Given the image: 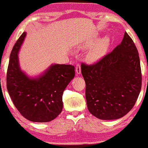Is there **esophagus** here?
<instances>
[{
  "instance_id": "34e87169",
  "label": "esophagus",
  "mask_w": 148,
  "mask_h": 148,
  "mask_svg": "<svg viewBox=\"0 0 148 148\" xmlns=\"http://www.w3.org/2000/svg\"><path fill=\"white\" fill-rule=\"evenodd\" d=\"M81 66H80L79 64H76V74H81Z\"/></svg>"
}]
</instances>
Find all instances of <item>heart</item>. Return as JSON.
Listing matches in <instances>:
<instances>
[{"mask_svg":"<svg viewBox=\"0 0 148 148\" xmlns=\"http://www.w3.org/2000/svg\"><path fill=\"white\" fill-rule=\"evenodd\" d=\"M100 51H101V47H98V48L95 49L94 50H92L90 52V57L92 59H95L96 58H97L98 56H99Z\"/></svg>","mask_w":148,"mask_h":148,"instance_id":"heart-1","label":"heart"}]
</instances>
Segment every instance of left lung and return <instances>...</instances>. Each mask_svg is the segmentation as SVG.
Instances as JSON below:
<instances>
[{
	"label": "left lung",
	"mask_w": 148,
	"mask_h": 148,
	"mask_svg": "<svg viewBox=\"0 0 148 148\" xmlns=\"http://www.w3.org/2000/svg\"><path fill=\"white\" fill-rule=\"evenodd\" d=\"M88 111L101 120H115L133 108L142 85L140 58L126 32L121 44L92 64L81 63Z\"/></svg>",
	"instance_id": "left-lung-1"
}]
</instances>
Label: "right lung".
<instances>
[{
    "mask_svg": "<svg viewBox=\"0 0 148 148\" xmlns=\"http://www.w3.org/2000/svg\"><path fill=\"white\" fill-rule=\"evenodd\" d=\"M25 37H19L13 47L7 71V89L21 115L35 123L55 119L62 110V94L75 76L74 66L53 64L41 76L30 79L20 69L18 52Z\"/></svg>",
    "mask_w": 148,
    "mask_h": 148,
    "instance_id": "obj_1",
    "label": "right lung"
}]
</instances>
